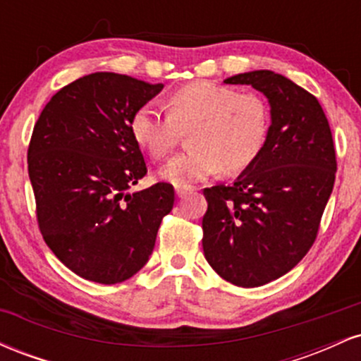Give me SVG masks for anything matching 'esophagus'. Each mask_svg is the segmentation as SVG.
Returning a JSON list of instances; mask_svg holds the SVG:
<instances>
[{"label": "esophagus", "instance_id": "34e87169", "mask_svg": "<svg viewBox=\"0 0 361 361\" xmlns=\"http://www.w3.org/2000/svg\"><path fill=\"white\" fill-rule=\"evenodd\" d=\"M175 190H176V195H178V197H180V198H183V197H186V195H188V193L193 192L192 186H181V185H176Z\"/></svg>", "mask_w": 361, "mask_h": 361}]
</instances>
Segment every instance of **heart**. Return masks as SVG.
<instances>
[{
  "instance_id": "b5f03b06",
  "label": "heart",
  "mask_w": 361,
  "mask_h": 361,
  "mask_svg": "<svg viewBox=\"0 0 361 361\" xmlns=\"http://www.w3.org/2000/svg\"><path fill=\"white\" fill-rule=\"evenodd\" d=\"M270 126L267 102L256 93H238L212 81L180 86L166 98V111L156 103L132 114V137L154 159H163L190 130L192 149L173 157L161 176L190 186L222 169L241 171L259 154Z\"/></svg>"
}]
</instances>
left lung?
Returning <instances> with one entry per match:
<instances>
[{"label":"left lung","instance_id":"1","mask_svg":"<svg viewBox=\"0 0 361 361\" xmlns=\"http://www.w3.org/2000/svg\"><path fill=\"white\" fill-rule=\"evenodd\" d=\"M267 94L271 126L258 157L233 185L205 188L204 255L229 283L280 279L307 255L336 178V151L321 103L273 71L227 78Z\"/></svg>","mask_w":361,"mask_h":361}]
</instances>
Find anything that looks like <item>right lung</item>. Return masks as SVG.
Wrapping results in <instances>:
<instances>
[{
    "label": "right lung",
    "instance_id": "obj_1",
    "mask_svg": "<svg viewBox=\"0 0 361 361\" xmlns=\"http://www.w3.org/2000/svg\"><path fill=\"white\" fill-rule=\"evenodd\" d=\"M163 85L93 73L44 106L28 144V176L45 244L81 279L115 285L134 276L154 250L173 185L126 193L147 175L128 123Z\"/></svg>",
    "mask_w": 361,
    "mask_h": 361
}]
</instances>
